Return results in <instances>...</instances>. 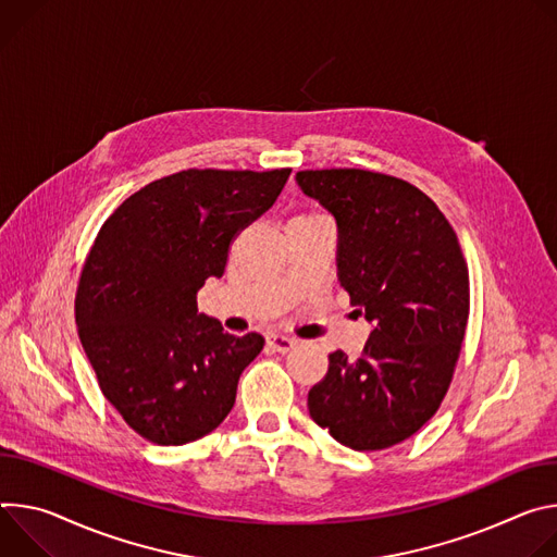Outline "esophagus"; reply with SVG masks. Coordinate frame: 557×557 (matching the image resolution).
Segmentation results:
<instances>
[{
    "label": "esophagus",
    "mask_w": 557,
    "mask_h": 557,
    "mask_svg": "<svg viewBox=\"0 0 557 557\" xmlns=\"http://www.w3.org/2000/svg\"><path fill=\"white\" fill-rule=\"evenodd\" d=\"M294 345H296V341L289 338V336H283V334H276V332H272L268 336V347L274 349V351H281V354H287Z\"/></svg>",
    "instance_id": "esophagus-1"
}]
</instances>
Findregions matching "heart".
I'll use <instances>...</instances> for the list:
<instances>
[{
  "label": "heart",
  "mask_w": 557,
  "mask_h": 557,
  "mask_svg": "<svg viewBox=\"0 0 557 557\" xmlns=\"http://www.w3.org/2000/svg\"><path fill=\"white\" fill-rule=\"evenodd\" d=\"M321 216H323V214L317 212V210H305V212L296 214L292 221H310V219H321Z\"/></svg>",
  "instance_id": "obj_1"
}]
</instances>
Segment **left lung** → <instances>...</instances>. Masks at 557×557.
Instances as JSON below:
<instances>
[{"mask_svg":"<svg viewBox=\"0 0 557 557\" xmlns=\"http://www.w3.org/2000/svg\"><path fill=\"white\" fill-rule=\"evenodd\" d=\"M338 225V281L374 323L360 358L330 354L307 394L314 422L356 451L407 438L447 396L469 319V268L438 206L383 172H296ZM360 312V314H362Z\"/></svg>","mask_w":557,"mask_h":557,"instance_id":"1","label":"left lung"}]
</instances>
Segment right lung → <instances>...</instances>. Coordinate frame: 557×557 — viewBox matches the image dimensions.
I'll list each match as a JSON object with an SVG mask.
<instances>
[{
	"instance_id": "1",
	"label": "right lung",
	"mask_w": 557,
	"mask_h": 557,
	"mask_svg": "<svg viewBox=\"0 0 557 557\" xmlns=\"http://www.w3.org/2000/svg\"><path fill=\"white\" fill-rule=\"evenodd\" d=\"M292 168H190L148 183L101 225L86 257L75 319L108 403L154 445H185L216 429L265 341L232 336L197 312L223 276L230 245L268 212Z\"/></svg>"
}]
</instances>
